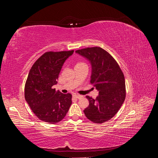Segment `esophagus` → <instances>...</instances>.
<instances>
[{
    "label": "esophagus",
    "mask_w": 158,
    "mask_h": 158,
    "mask_svg": "<svg viewBox=\"0 0 158 158\" xmlns=\"http://www.w3.org/2000/svg\"><path fill=\"white\" fill-rule=\"evenodd\" d=\"M73 97H74V98H76V99H80V98H82V95H80L74 94V95H73Z\"/></svg>",
    "instance_id": "1"
}]
</instances>
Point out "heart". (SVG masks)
Wrapping results in <instances>:
<instances>
[{"label":"heart","instance_id":"heart-1","mask_svg":"<svg viewBox=\"0 0 158 158\" xmlns=\"http://www.w3.org/2000/svg\"><path fill=\"white\" fill-rule=\"evenodd\" d=\"M84 64V63H78L76 65H79V64Z\"/></svg>","mask_w":158,"mask_h":158}]
</instances>
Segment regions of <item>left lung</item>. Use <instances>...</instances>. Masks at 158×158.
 Wrapping results in <instances>:
<instances>
[{
    "label": "left lung",
    "instance_id": "left-lung-1",
    "mask_svg": "<svg viewBox=\"0 0 158 158\" xmlns=\"http://www.w3.org/2000/svg\"><path fill=\"white\" fill-rule=\"evenodd\" d=\"M92 66L90 82L99 94L95 98H86L89 106L84 113L89 121L103 123L118 112L126 96L125 80L122 70L113 56L101 47H94L76 51Z\"/></svg>",
    "mask_w": 158,
    "mask_h": 158
}]
</instances>
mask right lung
<instances>
[{"label": "right lung", "mask_w": 158, "mask_h": 158, "mask_svg": "<svg viewBox=\"0 0 158 158\" xmlns=\"http://www.w3.org/2000/svg\"><path fill=\"white\" fill-rule=\"evenodd\" d=\"M74 51L47 52L31 68L25 85V99L40 120L55 124L63 120L72 104V95L52 88L65 60Z\"/></svg>", "instance_id": "obj_1"}]
</instances>
